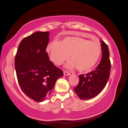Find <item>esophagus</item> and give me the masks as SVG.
<instances>
[{"mask_svg":"<svg viewBox=\"0 0 128 128\" xmlns=\"http://www.w3.org/2000/svg\"><path fill=\"white\" fill-rule=\"evenodd\" d=\"M64 74L65 76H69L70 74V73L67 70H64Z\"/></svg>","mask_w":128,"mask_h":128,"instance_id":"esophagus-1","label":"esophagus"}]
</instances>
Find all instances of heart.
<instances>
[{
  "mask_svg": "<svg viewBox=\"0 0 128 128\" xmlns=\"http://www.w3.org/2000/svg\"><path fill=\"white\" fill-rule=\"evenodd\" d=\"M46 50L51 61L58 66L68 59L70 55L72 60L67 63L66 67L72 68L76 66L79 71H87L93 67L101 53L98 42L77 36H67L60 42L54 41Z\"/></svg>",
  "mask_w": 128,
  "mask_h": 128,
  "instance_id": "obj_1",
  "label": "heart"
}]
</instances>
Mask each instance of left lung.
<instances>
[{"mask_svg":"<svg viewBox=\"0 0 128 128\" xmlns=\"http://www.w3.org/2000/svg\"><path fill=\"white\" fill-rule=\"evenodd\" d=\"M102 47V56L96 68L86 75H79L78 85L74 88V92L80 99H92L98 94L106 86L110 78L111 61L108 46L104 41H100Z\"/></svg>","mask_w":128,"mask_h":128,"instance_id":"8db88e82","label":"left lung"}]
</instances>
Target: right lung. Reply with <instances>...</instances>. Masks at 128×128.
<instances>
[{
    "instance_id": "1",
    "label": "right lung",
    "mask_w": 128,
    "mask_h": 128,
    "mask_svg": "<svg viewBox=\"0 0 128 128\" xmlns=\"http://www.w3.org/2000/svg\"><path fill=\"white\" fill-rule=\"evenodd\" d=\"M49 32H36L20 42L15 56L17 80L22 92L36 102H42L49 96L62 70L49 61L46 52Z\"/></svg>"
}]
</instances>
